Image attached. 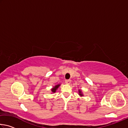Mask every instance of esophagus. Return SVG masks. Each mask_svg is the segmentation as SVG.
Segmentation results:
<instances>
[{"mask_svg": "<svg viewBox=\"0 0 128 128\" xmlns=\"http://www.w3.org/2000/svg\"><path fill=\"white\" fill-rule=\"evenodd\" d=\"M66 84H68V85H69V84H70V82H71V80H66Z\"/></svg>", "mask_w": 128, "mask_h": 128, "instance_id": "34e87169", "label": "esophagus"}]
</instances>
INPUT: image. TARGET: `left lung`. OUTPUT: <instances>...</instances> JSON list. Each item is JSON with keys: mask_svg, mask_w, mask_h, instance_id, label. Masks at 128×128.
<instances>
[{"mask_svg": "<svg viewBox=\"0 0 128 128\" xmlns=\"http://www.w3.org/2000/svg\"><path fill=\"white\" fill-rule=\"evenodd\" d=\"M78 92H79V95H80V96H84V95H83V94H82V92L81 90H79Z\"/></svg>", "mask_w": 128, "mask_h": 128, "instance_id": "left-lung-1", "label": "left lung"}]
</instances>
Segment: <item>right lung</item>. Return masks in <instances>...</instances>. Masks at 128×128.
<instances>
[{"label":"right lung","mask_w":128,"mask_h":128,"mask_svg":"<svg viewBox=\"0 0 128 128\" xmlns=\"http://www.w3.org/2000/svg\"><path fill=\"white\" fill-rule=\"evenodd\" d=\"M60 84H58V85H55V86H54V87L52 88L51 89V92H52L53 93H55V92H56V90L58 89V88L60 86Z\"/></svg>","instance_id":"obj_1"}]
</instances>
